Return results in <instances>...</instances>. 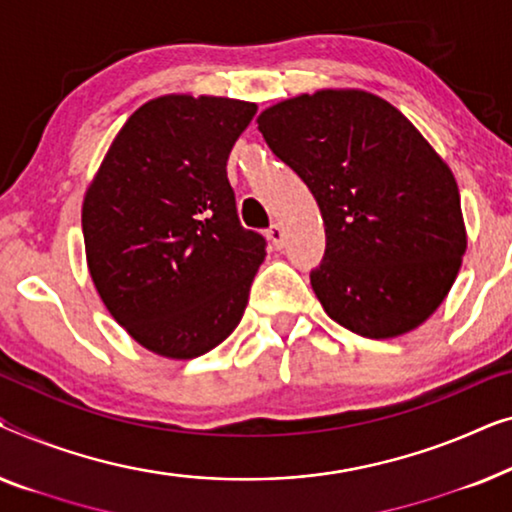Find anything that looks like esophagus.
<instances>
[{"instance_id": "1", "label": "esophagus", "mask_w": 512, "mask_h": 512, "mask_svg": "<svg viewBox=\"0 0 512 512\" xmlns=\"http://www.w3.org/2000/svg\"><path fill=\"white\" fill-rule=\"evenodd\" d=\"M266 239L271 241V246L276 248V250H280L285 246V232H283V227L280 225H271L269 229H266Z\"/></svg>"}]
</instances>
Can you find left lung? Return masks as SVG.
<instances>
[{
    "instance_id": "obj_1",
    "label": "left lung",
    "mask_w": 512,
    "mask_h": 512,
    "mask_svg": "<svg viewBox=\"0 0 512 512\" xmlns=\"http://www.w3.org/2000/svg\"><path fill=\"white\" fill-rule=\"evenodd\" d=\"M257 127L320 206L327 248L311 285L329 318L366 338L420 327L466 253L457 181L441 155L364 90L285 99Z\"/></svg>"
}]
</instances>
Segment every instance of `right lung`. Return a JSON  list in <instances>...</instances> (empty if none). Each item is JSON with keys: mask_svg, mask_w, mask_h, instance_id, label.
<instances>
[{"mask_svg": "<svg viewBox=\"0 0 512 512\" xmlns=\"http://www.w3.org/2000/svg\"><path fill=\"white\" fill-rule=\"evenodd\" d=\"M257 104L164 95L136 109L83 199L88 269L104 306L155 355L192 359L232 334L264 262L227 160Z\"/></svg>", "mask_w": 512, "mask_h": 512, "instance_id": "add662e5", "label": "right lung"}]
</instances>
